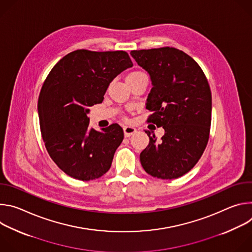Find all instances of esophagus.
<instances>
[{"mask_svg":"<svg viewBox=\"0 0 252 252\" xmlns=\"http://www.w3.org/2000/svg\"><path fill=\"white\" fill-rule=\"evenodd\" d=\"M136 132V128L133 127V126H124V133H125V136L128 137L130 136L131 134L135 133Z\"/></svg>","mask_w":252,"mask_h":252,"instance_id":"obj_1","label":"esophagus"}]
</instances>
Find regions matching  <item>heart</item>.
<instances>
[{"instance_id":"b5f03b06","label":"heart","mask_w":252,"mask_h":252,"mask_svg":"<svg viewBox=\"0 0 252 252\" xmlns=\"http://www.w3.org/2000/svg\"><path fill=\"white\" fill-rule=\"evenodd\" d=\"M141 75H145V74L141 73V71H138V70H136V71H132V73H130V74L127 76L126 80H128V79H132V78H135V77H138V76H141Z\"/></svg>"}]
</instances>
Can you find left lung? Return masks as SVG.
<instances>
[{"label": "left lung", "mask_w": 252, "mask_h": 252, "mask_svg": "<svg viewBox=\"0 0 252 252\" xmlns=\"http://www.w3.org/2000/svg\"><path fill=\"white\" fill-rule=\"evenodd\" d=\"M131 57L151 76L153 88L148 123L162 126L160 140L150 130L140 163L149 174L172 179L189 172L201 158L209 138L211 92L198 63L175 48L131 51Z\"/></svg>", "instance_id": "obj_1"}]
</instances>
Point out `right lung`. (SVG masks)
Listing matches in <instances>:
<instances>
[{
    "label": "right lung",
    "mask_w": 252,
    "mask_h": 252,
    "mask_svg": "<svg viewBox=\"0 0 252 252\" xmlns=\"http://www.w3.org/2000/svg\"><path fill=\"white\" fill-rule=\"evenodd\" d=\"M132 66L126 52L77 50L61 59L42 87L38 113L46 149L67 175L88 182L110 169L124 139L118 124L90 127L89 107L100 103L111 82Z\"/></svg>",
    "instance_id": "1"
}]
</instances>
